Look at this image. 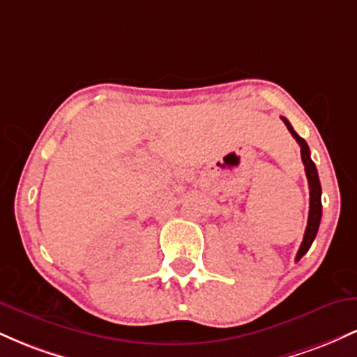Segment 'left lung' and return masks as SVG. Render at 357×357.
I'll return each instance as SVG.
<instances>
[{
    "label": "left lung",
    "instance_id": "8db88e82",
    "mask_svg": "<svg viewBox=\"0 0 357 357\" xmlns=\"http://www.w3.org/2000/svg\"><path fill=\"white\" fill-rule=\"evenodd\" d=\"M282 121L285 122L287 129L289 132L292 134L294 139L298 142L301 146V155H302V162L305 166V176H307V181H309V190H310V204H309V220H307V228L304 233V240H302L301 248H298L296 260L298 261L302 257L305 255L307 250L310 248L312 241L317 235L319 230V225H321V216H322V203H321V195H322V188H321V181H319V174H317V167H315L314 161L310 159V151L307 142L302 139L298 134L294 130V127L290 126V122L287 121L285 117H282Z\"/></svg>",
    "mask_w": 357,
    "mask_h": 357
}]
</instances>
